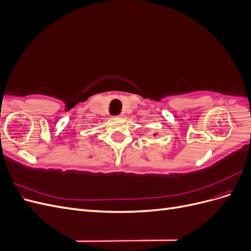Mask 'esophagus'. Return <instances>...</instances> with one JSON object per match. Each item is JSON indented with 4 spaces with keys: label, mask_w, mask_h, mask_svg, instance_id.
<instances>
[{
    "label": "esophagus",
    "mask_w": 251,
    "mask_h": 251,
    "mask_svg": "<svg viewBox=\"0 0 251 251\" xmlns=\"http://www.w3.org/2000/svg\"><path fill=\"white\" fill-rule=\"evenodd\" d=\"M124 115H123V114H121V115H119V117H123Z\"/></svg>",
    "instance_id": "esophagus-1"
}]
</instances>
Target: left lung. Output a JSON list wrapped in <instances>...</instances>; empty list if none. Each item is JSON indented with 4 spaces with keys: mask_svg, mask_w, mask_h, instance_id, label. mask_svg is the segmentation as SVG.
Segmentation results:
<instances>
[{
    "mask_svg": "<svg viewBox=\"0 0 251 251\" xmlns=\"http://www.w3.org/2000/svg\"><path fill=\"white\" fill-rule=\"evenodd\" d=\"M156 135H158V134H157V133H155V134H154V136H156Z\"/></svg>",
    "mask_w": 251,
    "mask_h": 251,
    "instance_id": "1",
    "label": "left lung"
}]
</instances>
